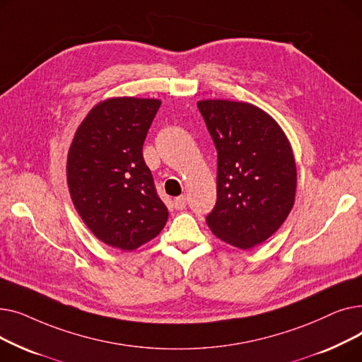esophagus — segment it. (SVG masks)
Here are the masks:
<instances>
[{"mask_svg":"<svg viewBox=\"0 0 362 362\" xmlns=\"http://www.w3.org/2000/svg\"><path fill=\"white\" fill-rule=\"evenodd\" d=\"M173 204H175L176 210H185V206H186V197H183V195L177 197V198L173 201Z\"/></svg>","mask_w":362,"mask_h":362,"instance_id":"obj_1","label":"esophagus"}]
</instances>
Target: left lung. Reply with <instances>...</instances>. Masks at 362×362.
<instances>
[{"mask_svg": "<svg viewBox=\"0 0 362 362\" xmlns=\"http://www.w3.org/2000/svg\"><path fill=\"white\" fill-rule=\"evenodd\" d=\"M217 148V202L211 232L239 250L267 240L288 218L296 163L288 136L259 107L229 100L197 103Z\"/></svg>", "mask_w": 362, "mask_h": 362, "instance_id": "1", "label": "left lung"}]
</instances>
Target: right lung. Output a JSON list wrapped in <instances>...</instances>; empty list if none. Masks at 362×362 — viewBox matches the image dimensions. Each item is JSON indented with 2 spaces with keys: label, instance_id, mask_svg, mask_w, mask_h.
Here are the masks:
<instances>
[{
  "label": "right lung",
  "instance_id": "add662e5",
  "mask_svg": "<svg viewBox=\"0 0 362 362\" xmlns=\"http://www.w3.org/2000/svg\"><path fill=\"white\" fill-rule=\"evenodd\" d=\"M161 105L156 98L114 97L93 105L67 154L76 211L101 242L133 251L154 239L168 211L157 195L142 146Z\"/></svg>",
  "mask_w": 362,
  "mask_h": 362
}]
</instances>
